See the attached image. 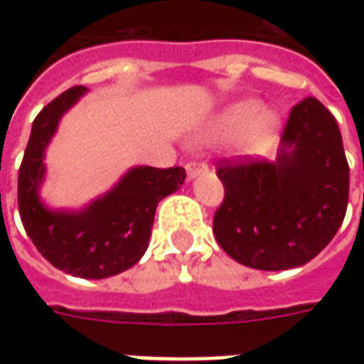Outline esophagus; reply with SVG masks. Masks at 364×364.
Returning <instances> with one entry per match:
<instances>
[{
    "instance_id": "esophagus-1",
    "label": "esophagus",
    "mask_w": 364,
    "mask_h": 364,
    "mask_svg": "<svg viewBox=\"0 0 364 364\" xmlns=\"http://www.w3.org/2000/svg\"><path fill=\"white\" fill-rule=\"evenodd\" d=\"M185 169H187V177H189V179H195L198 175H203L205 171H208V166H206V161H197V159H193V161H189V164L185 166Z\"/></svg>"
}]
</instances>
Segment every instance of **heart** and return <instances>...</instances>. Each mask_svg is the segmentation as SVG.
<instances>
[{
	"label": "heart",
	"mask_w": 364,
	"mask_h": 364,
	"mask_svg": "<svg viewBox=\"0 0 364 364\" xmlns=\"http://www.w3.org/2000/svg\"><path fill=\"white\" fill-rule=\"evenodd\" d=\"M279 128L281 120L273 111H263L257 99H242L216 117L206 140H232L240 136V150L244 154H263L273 146Z\"/></svg>",
	"instance_id": "obj_1"
}]
</instances>
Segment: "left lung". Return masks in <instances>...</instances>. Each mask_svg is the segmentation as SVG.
Returning a JSON list of instances; mask_svg holds the SVG:
<instances>
[{"label":"left lung","mask_w":364,"mask_h":364,"mask_svg":"<svg viewBox=\"0 0 364 364\" xmlns=\"http://www.w3.org/2000/svg\"><path fill=\"white\" fill-rule=\"evenodd\" d=\"M216 175L224 200L214 214V236L245 267H300L345 218L349 164L336 119L316 97L290 109L274 161L220 159Z\"/></svg>","instance_id":"8db88e82"}]
</instances>
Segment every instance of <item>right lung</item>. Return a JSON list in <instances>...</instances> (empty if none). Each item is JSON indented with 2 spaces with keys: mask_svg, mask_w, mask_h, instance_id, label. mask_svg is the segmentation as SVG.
Wrapping results in <instances>:
<instances>
[{
  "mask_svg": "<svg viewBox=\"0 0 364 364\" xmlns=\"http://www.w3.org/2000/svg\"><path fill=\"white\" fill-rule=\"evenodd\" d=\"M85 87L64 91L36 114L19 167L21 222L46 261L82 279H107L130 269L148 250L154 214L161 198L185 181L183 167H132L109 193L82 210H50L41 203L44 151L62 114L77 103Z\"/></svg>",
  "mask_w": 364,
  "mask_h": 364,
  "instance_id": "1",
  "label": "right lung"
}]
</instances>
